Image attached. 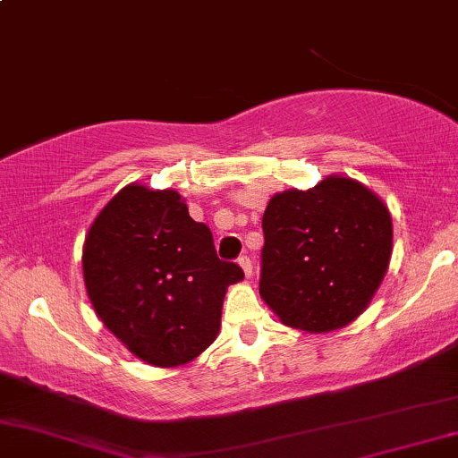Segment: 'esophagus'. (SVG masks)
<instances>
[{"label": "esophagus", "mask_w": 458, "mask_h": 458, "mask_svg": "<svg viewBox=\"0 0 458 458\" xmlns=\"http://www.w3.org/2000/svg\"><path fill=\"white\" fill-rule=\"evenodd\" d=\"M238 263H240V267L244 269L246 278H250V276H252V261H250V259H248V257L244 255V257L238 259Z\"/></svg>", "instance_id": "esophagus-1"}]
</instances>
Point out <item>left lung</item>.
<instances>
[{
  "label": "left lung",
  "instance_id": "left-lung-1",
  "mask_svg": "<svg viewBox=\"0 0 458 458\" xmlns=\"http://www.w3.org/2000/svg\"><path fill=\"white\" fill-rule=\"evenodd\" d=\"M259 293L293 329L335 331L369 306L393 252V220L357 180L284 191L263 214Z\"/></svg>",
  "mask_w": 458,
  "mask_h": 458
}]
</instances>
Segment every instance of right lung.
<instances>
[{
    "mask_svg": "<svg viewBox=\"0 0 458 458\" xmlns=\"http://www.w3.org/2000/svg\"><path fill=\"white\" fill-rule=\"evenodd\" d=\"M82 274L101 323L157 367L189 363L216 340L227 286L244 278L176 191L135 182L93 220Z\"/></svg>",
    "mask_w": 458,
    "mask_h": 458,
    "instance_id": "obj_1",
    "label": "right lung"
}]
</instances>
